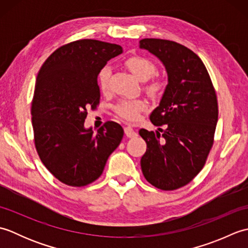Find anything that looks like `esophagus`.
Instances as JSON below:
<instances>
[{
    "label": "esophagus",
    "mask_w": 248,
    "mask_h": 248,
    "mask_svg": "<svg viewBox=\"0 0 248 248\" xmlns=\"http://www.w3.org/2000/svg\"><path fill=\"white\" fill-rule=\"evenodd\" d=\"M124 134L127 135L128 138H135V136H138V133H136L133 130V128H131V127L124 128Z\"/></svg>",
    "instance_id": "1"
}]
</instances>
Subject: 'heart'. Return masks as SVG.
Instances as JSON below:
<instances>
[{"instance_id":"heart-1","label":"heart","mask_w":248,"mask_h":248,"mask_svg":"<svg viewBox=\"0 0 248 248\" xmlns=\"http://www.w3.org/2000/svg\"><path fill=\"white\" fill-rule=\"evenodd\" d=\"M125 66L132 72V75L140 82H145L155 75L156 70L155 65L150 60L143 56H132L125 61ZM110 76V68L108 66L103 67L99 72L98 81L99 86L102 91H107ZM165 83L160 78H155L146 85V89L151 94L160 93L164 88ZM147 108V102L144 100H124L117 105L118 115L128 121H135L140 117V112Z\"/></svg>"}]
</instances>
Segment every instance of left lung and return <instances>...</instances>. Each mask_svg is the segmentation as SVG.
Masks as SVG:
<instances>
[{"mask_svg": "<svg viewBox=\"0 0 248 248\" xmlns=\"http://www.w3.org/2000/svg\"><path fill=\"white\" fill-rule=\"evenodd\" d=\"M140 49L155 55L167 73L159 107L150 115L151 123L165 130L162 138L157 131L140 130L147 144L141 171L154 186L172 191L202 170L218 119L217 93L202 61L186 46L146 38L140 41Z\"/></svg>", "mask_w": 248, "mask_h": 248, "instance_id": "left-lung-1", "label": "left lung"}]
</instances>
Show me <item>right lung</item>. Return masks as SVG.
<instances>
[{
    "label": "right lung",
    "instance_id": "add662e5",
    "mask_svg": "<svg viewBox=\"0 0 248 248\" xmlns=\"http://www.w3.org/2000/svg\"><path fill=\"white\" fill-rule=\"evenodd\" d=\"M121 53L115 44L73 41L54 51L37 76L31 102L35 146L45 166L67 186L97 180L123 140L124 129L114 121L96 132L84 125L87 109L99 103L100 70Z\"/></svg>",
    "mask_w": 248,
    "mask_h": 248
}]
</instances>
